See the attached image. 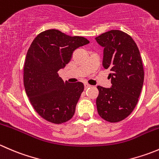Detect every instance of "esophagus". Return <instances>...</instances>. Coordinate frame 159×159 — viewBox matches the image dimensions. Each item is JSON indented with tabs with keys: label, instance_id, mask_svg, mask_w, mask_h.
I'll list each match as a JSON object with an SVG mask.
<instances>
[{
	"label": "esophagus",
	"instance_id": "esophagus-1",
	"mask_svg": "<svg viewBox=\"0 0 159 159\" xmlns=\"http://www.w3.org/2000/svg\"><path fill=\"white\" fill-rule=\"evenodd\" d=\"M84 89H89V88L91 87V85H90V84H87V83H84Z\"/></svg>",
	"mask_w": 159,
	"mask_h": 159
}]
</instances>
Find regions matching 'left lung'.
<instances>
[{
	"label": "left lung",
	"instance_id": "8db88e82",
	"mask_svg": "<svg viewBox=\"0 0 159 159\" xmlns=\"http://www.w3.org/2000/svg\"><path fill=\"white\" fill-rule=\"evenodd\" d=\"M104 48L102 65L109 69L111 88L98 86V115L105 121L118 122L132 112L144 82V69L137 44L130 35L111 30L95 38Z\"/></svg>",
	"mask_w": 159,
	"mask_h": 159
}]
</instances>
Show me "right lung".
<instances>
[{
	"instance_id": "add662e5",
	"label": "right lung",
	"mask_w": 159,
	"mask_h": 159,
	"mask_svg": "<svg viewBox=\"0 0 159 159\" xmlns=\"http://www.w3.org/2000/svg\"><path fill=\"white\" fill-rule=\"evenodd\" d=\"M89 43L83 37L51 29L40 33L30 44L24 66V85L32 106L48 121L61 124L73 117L84 84L64 82L57 71L69 63L75 49Z\"/></svg>"
}]
</instances>
